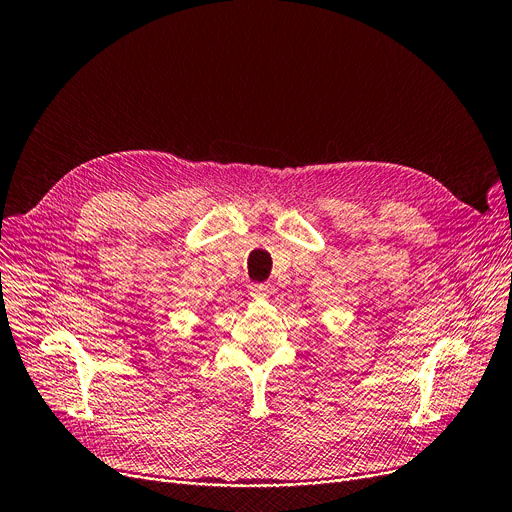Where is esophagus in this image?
Listing matches in <instances>:
<instances>
[{
  "instance_id": "1",
  "label": "esophagus",
  "mask_w": 512,
  "mask_h": 512,
  "mask_svg": "<svg viewBox=\"0 0 512 512\" xmlns=\"http://www.w3.org/2000/svg\"><path fill=\"white\" fill-rule=\"evenodd\" d=\"M269 294H271V291H269V287H266V285H262V283H256V285H250V296L252 298H269Z\"/></svg>"
}]
</instances>
